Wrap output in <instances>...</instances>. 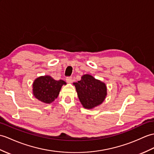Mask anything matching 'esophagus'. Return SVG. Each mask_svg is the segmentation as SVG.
<instances>
[{"instance_id":"1","label":"esophagus","mask_w":154,"mask_h":154,"mask_svg":"<svg viewBox=\"0 0 154 154\" xmlns=\"http://www.w3.org/2000/svg\"><path fill=\"white\" fill-rule=\"evenodd\" d=\"M66 81H67V83H72V82H73L72 77H66Z\"/></svg>"}]
</instances>
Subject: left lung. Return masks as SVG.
I'll return each instance as SVG.
<instances>
[{
    "label": "left lung",
    "mask_w": 154,
    "mask_h": 154,
    "mask_svg": "<svg viewBox=\"0 0 154 154\" xmlns=\"http://www.w3.org/2000/svg\"><path fill=\"white\" fill-rule=\"evenodd\" d=\"M78 97L85 108L92 109L103 102L107 94L105 83L90 75H84L81 80L74 83Z\"/></svg>",
    "instance_id": "8db88e82"
}]
</instances>
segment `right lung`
I'll return each mask as SVG.
<instances>
[{"label":"right lung","instance_id":"add662e5","mask_svg":"<svg viewBox=\"0 0 154 154\" xmlns=\"http://www.w3.org/2000/svg\"><path fill=\"white\" fill-rule=\"evenodd\" d=\"M63 85H66L64 81H56L48 75L38 77L33 85V94L38 100L50 103L58 97Z\"/></svg>","mask_w":154,"mask_h":154}]
</instances>
